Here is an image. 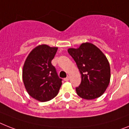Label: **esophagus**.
Listing matches in <instances>:
<instances>
[{"label": "esophagus", "mask_w": 129, "mask_h": 129, "mask_svg": "<svg viewBox=\"0 0 129 129\" xmlns=\"http://www.w3.org/2000/svg\"><path fill=\"white\" fill-rule=\"evenodd\" d=\"M63 80H64L65 81H69V80H70V77H69V76L65 78V79Z\"/></svg>", "instance_id": "1"}]
</instances>
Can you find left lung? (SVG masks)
Segmentation results:
<instances>
[{
  "mask_svg": "<svg viewBox=\"0 0 129 129\" xmlns=\"http://www.w3.org/2000/svg\"><path fill=\"white\" fill-rule=\"evenodd\" d=\"M68 51L81 75V83L76 88L78 96L85 100L99 98L108 88L111 77L106 56L90 43H82L79 48H70Z\"/></svg>",
  "mask_w": 129,
  "mask_h": 129,
  "instance_id": "8db88e82",
  "label": "left lung"
}]
</instances>
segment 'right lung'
<instances>
[{
  "mask_svg": "<svg viewBox=\"0 0 129 129\" xmlns=\"http://www.w3.org/2000/svg\"><path fill=\"white\" fill-rule=\"evenodd\" d=\"M58 47L40 44L28 54L22 70L23 84L32 98L44 102L56 97L61 86L51 61L54 58Z\"/></svg>",
  "mask_w": 129,
  "mask_h": 129,
  "instance_id": "obj_1",
  "label": "right lung"
}]
</instances>
